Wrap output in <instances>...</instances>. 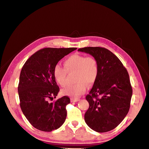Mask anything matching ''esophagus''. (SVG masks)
<instances>
[{"instance_id": "34e87169", "label": "esophagus", "mask_w": 149, "mask_h": 149, "mask_svg": "<svg viewBox=\"0 0 149 149\" xmlns=\"http://www.w3.org/2000/svg\"><path fill=\"white\" fill-rule=\"evenodd\" d=\"M79 101V99L78 98H71V102H78Z\"/></svg>"}]
</instances>
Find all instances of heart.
I'll return each instance as SVG.
<instances>
[{
	"mask_svg": "<svg viewBox=\"0 0 149 149\" xmlns=\"http://www.w3.org/2000/svg\"><path fill=\"white\" fill-rule=\"evenodd\" d=\"M64 66L56 65L53 69V76L56 81L61 86L66 84L68 73L76 71L75 80L77 83L68 85L62 90V93L72 97H78L91 85L97 78L99 68L97 60L93 56L74 54L64 61Z\"/></svg>",
	"mask_w": 149,
	"mask_h": 149,
	"instance_id": "obj_1",
	"label": "heart"
}]
</instances>
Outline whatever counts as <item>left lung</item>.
<instances>
[{
  "label": "left lung",
  "mask_w": 149,
  "mask_h": 149,
  "mask_svg": "<svg viewBox=\"0 0 149 149\" xmlns=\"http://www.w3.org/2000/svg\"><path fill=\"white\" fill-rule=\"evenodd\" d=\"M78 51L93 56L99 68L97 78L86 97L89 107L84 120L94 131H110L123 120L129 110L132 89L128 72L119 58L106 48L85 47Z\"/></svg>",
  "instance_id": "obj_1"
}]
</instances>
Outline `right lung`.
Wrapping results in <instances>:
<instances>
[{"mask_svg": "<svg viewBox=\"0 0 149 149\" xmlns=\"http://www.w3.org/2000/svg\"><path fill=\"white\" fill-rule=\"evenodd\" d=\"M76 48H45L31 55L20 72L18 93L20 106L33 127L45 132L60 128L66 118V106L70 98L63 96L55 102L60 91L53 76V69L61 59Z\"/></svg>", "mask_w": 149, "mask_h": 149, "instance_id": "add662e5", "label": "right lung"}]
</instances>
